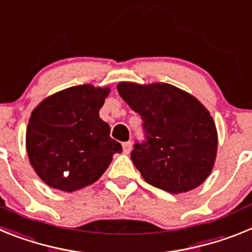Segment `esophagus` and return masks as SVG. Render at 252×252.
<instances>
[{
	"label": "esophagus",
	"instance_id": "34e87169",
	"mask_svg": "<svg viewBox=\"0 0 252 252\" xmlns=\"http://www.w3.org/2000/svg\"><path fill=\"white\" fill-rule=\"evenodd\" d=\"M122 148H124V153L125 154H130L131 149H132V142L131 141H126L122 144Z\"/></svg>",
	"mask_w": 252,
	"mask_h": 252
}]
</instances>
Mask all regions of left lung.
I'll return each mask as SVG.
<instances>
[{
    "label": "left lung",
    "mask_w": 252,
    "mask_h": 252,
    "mask_svg": "<svg viewBox=\"0 0 252 252\" xmlns=\"http://www.w3.org/2000/svg\"><path fill=\"white\" fill-rule=\"evenodd\" d=\"M117 91L141 116L145 140L133 145L131 160L142 178L173 194L201 186L212 171L218 145L206 107L166 83L121 82Z\"/></svg>",
    "instance_id": "8db88e82"
}]
</instances>
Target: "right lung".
Returning <instances> with one entry per match:
<instances>
[{"label":"right lung","mask_w":252,"mask_h":252,"mask_svg":"<svg viewBox=\"0 0 252 252\" xmlns=\"http://www.w3.org/2000/svg\"><path fill=\"white\" fill-rule=\"evenodd\" d=\"M110 88L75 86L44 99L32 111L26 130L29 160L49 187L74 192L101 178L121 153L110 137L99 108Z\"/></svg>","instance_id":"add662e5"}]
</instances>
